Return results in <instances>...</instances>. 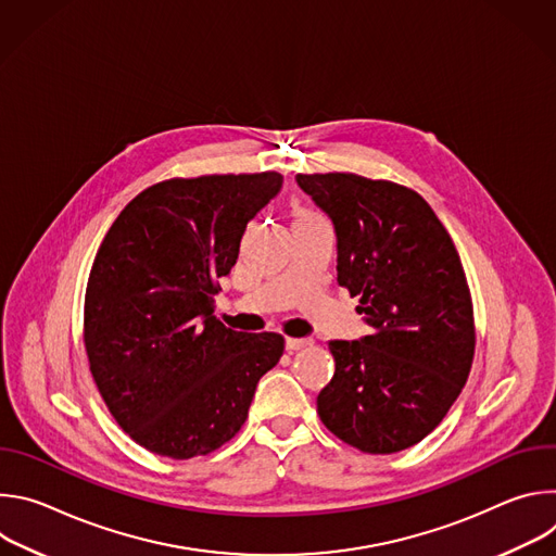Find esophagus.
<instances>
[{
    "label": "esophagus",
    "mask_w": 556,
    "mask_h": 556,
    "mask_svg": "<svg viewBox=\"0 0 556 556\" xmlns=\"http://www.w3.org/2000/svg\"><path fill=\"white\" fill-rule=\"evenodd\" d=\"M312 341L309 339H286V350L288 352H296V350H303V348H309Z\"/></svg>",
    "instance_id": "obj_1"
}]
</instances>
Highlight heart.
<instances>
[{
	"label": "heart",
	"instance_id": "heart-1",
	"mask_svg": "<svg viewBox=\"0 0 556 556\" xmlns=\"http://www.w3.org/2000/svg\"><path fill=\"white\" fill-rule=\"evenodd\" d=\"M299 215H316L314 211H307V208H299Z\"/></svg>",
	"mask_w": 556,
	"mask_h": 556
}]
</instances>
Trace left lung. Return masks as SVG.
I'll return each mask as SVG.
<instances>
[{
  "instance_id": "8db88e82",
  "label": "left lung",
  "mask_w": 556,
  "mask_h": 556,
  "mask_svg": "<svg viewBox=\"0 0 556 556\" xmlns=\"http://www.w3.org/2000/svg\"><path fill=\"white\" fill-rule=\"evenodd\" d=\"M332 219L337 281L371 328L330 341L337 369L316 395L321 422L363 453H399L427 438L466 384L472 301L451 235L414 189L356 174H299Z\"/></svg>"
}]
</instances>
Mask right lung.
Wrapping results in <instances>:
<instances>
[{
    "label": "right lung",
    "instance_id": "add662e5",
    "mask_svg": "<svg viewBox=\"0 0 556 556\" xmlns=\"http://www.w3.org/2000/svg\"><path fill=\"white\" fill-rule=\"evenodd\" d=\"M277 172L172 178L138 193L94 257L84 309L90 371L121 429L172 459L208 455L242 429L283 337L226 328L219 277Z\"/></svg>",
    "mask_w": 556,
    "mask_h": 556
}]
</instances>
